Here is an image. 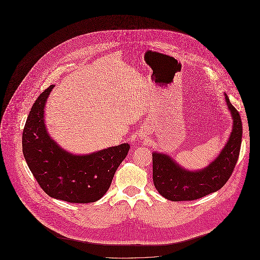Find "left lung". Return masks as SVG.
Listing matches in <instances>:
<instances>
[{
	"label": "left lung",
	"instance_id": "1",
	"mask_svg": "<svg viewBox=\"0 0 260 260\" xmlns=\"http://www.w3.org/2000/svg\"><path fill=\"white\" fill-rule=\"evenodd\" d=\"M225 99L233 118V129L218 157L207 168L190 172L166 154H152L153 181L162 197L173 202L203 198L222 188L232 175L240 155L243 125L239 112L227 94Z\"/></svg>",
	"mask_w": 260,
	"mask_h": 260
}]
</instances>
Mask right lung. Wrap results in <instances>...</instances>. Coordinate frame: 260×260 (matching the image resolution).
Wrapping results in <instances>:
<instances>
[{
    "label": "right lung",
    "mask_w": 260,
    "mask_h": 260,
    "mask_svg": "<svg viewBox=\"0 0 260 260\" xmlns=\"http://www.w3.org/2000/svg\"><path fill=\"white\" fill-rule=\"evenodd\" d=\"M53 87L51 85L39 95L26 120L22 134L25 160L39 185L51 198L75 204L96 202L108 191L129 145L123 143L88 155L63 150L49 136L44 121L45 104Z\"/></svg>",
    "instance_id": "obj_1"
}]
</instances>
